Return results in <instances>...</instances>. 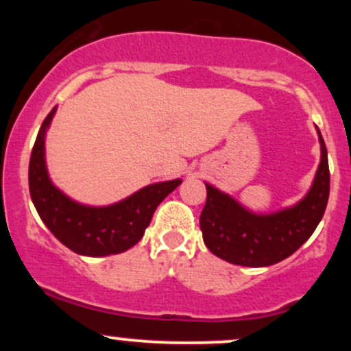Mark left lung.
<instances>
[{"instance_id":"8db88e82","label":"left lung","mask_w":351,"mask_h":351,"mask_svg":"<svg viewBox=\"0 0 351 351\" xmlns=\"http://www.w3.org/2000/svg\"><path fill=\"white\" fill-rule=\"evenodd\" d=\"M322 158L312 188L295 206L254 215L231 196L206 184V204L199 216V228L206 247L223 261L267 267L287 259L300 247L324 217L330 195L327 147L318 132Z\"/></svg>"}]
</instances>
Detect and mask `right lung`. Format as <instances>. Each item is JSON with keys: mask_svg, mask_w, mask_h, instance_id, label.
Listing matches in <instances>:
<instances>
[{"mask_svg": "<svg viewBox=\"0 0 351 351\" xmlns=\"http://www.w3.org/2000/svg\"><path fill=\"white\" fill-rule=\"evenodd\" d=\"M56 108L44 119L29 160V193L47 229L75 254L88 257L120 254L142 239L156 206L181 183L165 181L145 186L107 208L74 203L51 183L44 162V134Z\"/></svg>", "mask_w": 351, "mask_h": 351, "instance_id": "right-lung-1", "label": "right lung"}]
</instances>
